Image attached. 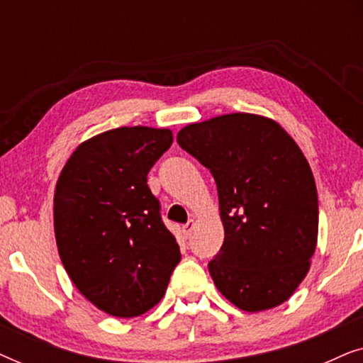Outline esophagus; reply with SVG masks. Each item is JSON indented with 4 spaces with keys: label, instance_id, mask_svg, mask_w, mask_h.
<instances>
[{
    "label": "esophagus",
    "instance_id": "obj_1",
    "mask_svg": "<svg viewBox=\"0 0 363 363\" xmlns=\"http://www.w3.org/2000/svg\"><path fill=\"white\" fill-rule=\"evenodd\" d=\"M193 228H195V221L193 220H188V223L186 225H183V228H182V233H183V236H190L191 235V231H193Z\"/></svg>",
    "mask_w": 363,
    "mask_h": 363
}]
</instances>
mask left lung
Returning a JSON list of instances; mask_svg holds the SVG:
<instances>
[{"label": "left lung", "mask_w": 363, "mask_h": 363, "mask_svg": "<svg viewBox=\"0 0 363 363\" xmlns=\"http://www.w3.org/2000/svg\"><path fill=\"white\" fill-rule=\"evenodd\" d=\"M177 142L216 182L225 241L208 269L246 312L282 304L315 251L319 203L304 153L284 128L255 113H226L182 128Z\"/></svg>", "instance_id": "obj_1"}]
</instances>
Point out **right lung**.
Returning <instances> with one entry per match:
<instances>
[{"label":"right lung","instance_id":"right-lung-1","mask_svg":"<svg viewBox=\"0 0 363 363\" xmlns=\"http://www.w3.org/2000/svg\"><path fill=\"white\" fill-rule=\"evenodd\" d=\"M172 142L168 128H113L81 143L59 175L54 233L64 269L111 315L137 317L158 304L182 259L147 185Z\"/></svg>","mask_w":363,"mask_h":363}]
</instances>
